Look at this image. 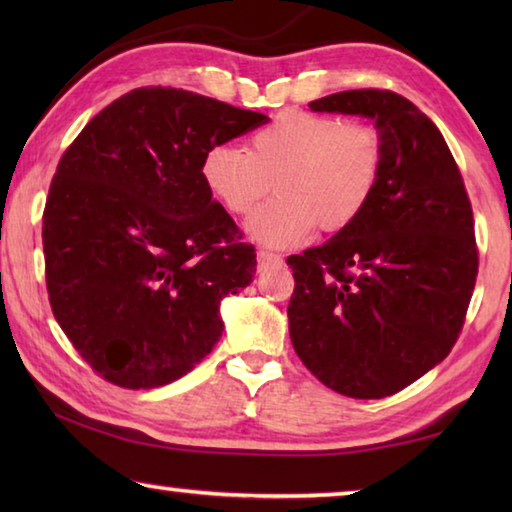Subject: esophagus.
Instances as JSON below:
<instances>
[{"mask_svg": "<svg viewBox=\"0 0 512 512\" xmlns=\"http://www.w3.org/2000/svg\"><path fill=\"white\" fill-rule=\"evenodd\" d=\"M257 264L259 268H268V266H280L282 264V255L271 253V250L259 248L257 250Z\"/></svg>", "mask_w": 512, "mask_h": 512, "instance_id": "1", "label": "esophagus"}]
</instances>
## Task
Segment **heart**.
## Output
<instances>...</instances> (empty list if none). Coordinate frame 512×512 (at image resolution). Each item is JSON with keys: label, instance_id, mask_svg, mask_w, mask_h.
<instances>
[{"label": "heart", "instance_id": "1", "mask_svg": "<svg viewBox=\"0 0 512 512\" xmlns=\"http://www.w3.org/2000/svg\"><path fill=\"white\" fill-rule=\"evenodd\" d=\"M384 140L366 121H343L323 112L284 110L250 133L246 151L214 144L201 176L210 194L235 216H248L253 239L293 246L311 232H341L359 219L377 192Z\"/></svg>", "mask_w": 512, "mask_h": 512}]
</instances>
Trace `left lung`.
<instances>
[{"label": "left lung", "mask_w": 512, "mask_h": 512, "mask_svg": "<svg viewBox=\"0 0 512 512\" xmlns=\"http://www.w3.org/2000/svg\"><path fill=\"white\" fill-rule=\"evenodd\" d=\"M363 115L384 140L366 210L323 246L287 257L293 350L332 391L381 400L452 352L479 273L470 196L436 124L391 90L309 103Z\"/></svg>", "instance_id": "1"}]
</instances>
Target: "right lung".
Listing matches in <instances>:
<instances>
[{"instance_id":"obj_1","label":"right lung","mask_w":512,"mask_h":512,"mask_svg":"<svg viewBox=\"0 0 512 512\" xmlns=\"http://www.w3.org/2000/svg\"><path fill=\"white\" fill-rule=\"evenodd\" d=\"M266 121L146 85L112 101L67 146L42 214L49 305L110 384H171L221 339V300L253 282L257 253L212 201L201 162L210 146Z\"/></svg>"}]
</instances>
